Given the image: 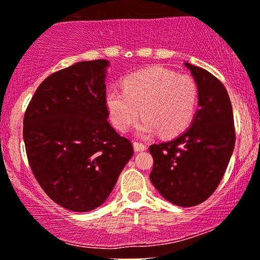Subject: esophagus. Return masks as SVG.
<instances>
[{
  "instance_id": "esophagus-1",
  "label": "esophagus",
  "mask_w": 260,
  "mask_h": 260,
  "mask_svg": "<svg viewBox=\"0 0 260 260\" xmlns=\"http://www.w3.org/2000/svg\"><path fill=\"white\" fill-rule=\"evenodd\" d=\"M133 147H134V151L136 152H141V151H145L147 148V146L143 143H138V141H133Z\"/></svg>"
}]
</instances>
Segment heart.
<instances>
[{
    "instance_id": "1",
    "label": "heart",
    "mask_w": 260,
    "mask_h": 260,
    "mask_svg": "<svg viewBox=\"0 0 260 260\" xmlns=\"http://www.w3.org/2000/svg\"><path fill=\"white\" fill-rule=\"evenodd\" d=\"M199 99L195 79L164 68H150L123 78L122 90L110 88L106 106L113 126L126 132L139 117L137 134L148 137L159 132L171 138L191 122Z\"/></svg>"
}]
</instances>
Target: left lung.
Returning a JSON list of instances; mask_svg holds the SVG:
<instances>
[{"label":"left lung","mask_w":260,"mask_h":260,"mask_svg":"<svg viewBox=\"0 0 260 260\" xmlns=\"http://www.w3.org/2000/svg\"><path fill=\"white\" fill-rule=\"evenodd\" d=\"M199 89V110L181 136L148 147L150 174L159 193L179 207L206 201L219 186L235 145L233 110L222 83L205 69L185 63Z\"/></svg>","instance_id":"8db88e82"}]
</instances>
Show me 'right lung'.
Returning a JSON list of instances; mask_svg holds the SVG:
<instances>
[{"mask_svg":"<svg viewBox=\"0 0 260 260\" xmlns=\"http://www.w3.org/2000/svg\"><path fill=\"white\" fill-rule=\"evenodd\" d=\"M105 59L79 61L48 76L23 116L34 177L51 200L72 212L102 205L133 155L129 139L108 122Z\"/></svg>","mask_w":260,"mask_h":260,"instance_id":"add662e5","label":"right lung"}]
</instances>
